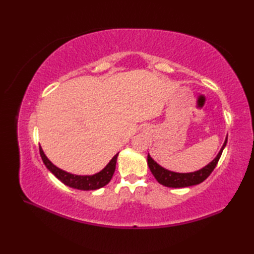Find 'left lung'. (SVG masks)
I'll list each match as a JSON object with an SVG mask.
<instances>
[{
  "label": "left lung",
  "instance_id": "left-lung-1",
  "mask_svg": "<svg viewBox=\"0 0 254 254\" xmlns=\"http://www.w3.org/2000/svg\"><path fill=\"white\" fill-rule=\"evenodd\" d=\"M227 141L228 139H226L220 151L218 152L217 157L215 158L210 164H207L206 166L201 168V170L194 173L181 174V173H174L171 171H167L162 166H160L156 161L149 156V153L147 156V163L150 168V172L152 173L153 176H155L157 181L164 187L177 189V188H187V187L196 186V184L203 182L207 177L211 175V173L214 171V168L216 167L219 158L222 153V150H224L225 146L227 144Z\"/></svg>",
  "mask_w": 254,
  "mask_h": 254
}]
</instances>
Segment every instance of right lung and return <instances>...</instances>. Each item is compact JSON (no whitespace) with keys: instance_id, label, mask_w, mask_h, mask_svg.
Listing matches in <instances>:
<instances>
[{"instance_id":"right-lung-1","label":"right lung","mask_w":254,"mask_h":254,"mask_svg":"<svg viewBox=\"0 0 254 254\" xmlns=\"http://www.w3.org/2000/svg\"><path fill=\"white\" fill-rule=\"evenodd\" d=\"M40 150V156L42 158L43 163L45 166L48 167V170L53 174L55 175L56 178H58L61 182L65 186L73 188V189H77L81 190H97L105 187L106 184H108L112 178V176L115 171V164H117V159L118 155L117 153L112 159L110 162L107 164V166L104 168L103 171L99 173L92 175V176H77V175H73L70 173H66L63 170H60L57 166L54 165L51 161L47 158V156L44 155V152L41 148V146L39 147Z\"/></svg>"}]
</instances>
